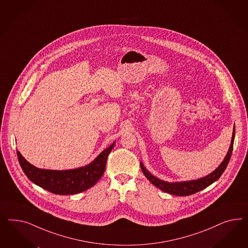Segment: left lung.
<instances>
[{
  "label": "left lung",
  "mask_w": 248,
  "mask_h": 248,
  "mask_svg": "<svg viewBox=\"0 0 248 248\" xmlns=\"http://www.w3.org/2000/svg\"><path fill=\"white\" fill-rule=\"evenodd\" d=\"M234 134H235V128L233 126V135L230 147L227 152V155H225L224 161L219 165L217 168L209 173L208 175L202 177L197 180L185 181V182H174V183H169L165 181L161 180L152 173H149L146 168L143 166V163H140L141 169L143 171V174L145 177L150 181L151 183L155 186L156 187L161 189L165 193L171 194V195H179V196H186V195H193L204 188L209 186L214 182L218 180L219 177L225 172V168L229 163V160L231 158V155L233 152V140H234Z\"/></svg>",
  "instance_id": "left-lung-1"
}]
</instances>
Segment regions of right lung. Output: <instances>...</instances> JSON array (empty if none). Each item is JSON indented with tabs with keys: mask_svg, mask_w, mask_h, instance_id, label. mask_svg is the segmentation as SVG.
<instances>
[{
	"mask_svg": "<svg viewBox=\"0 0 248 248\" xmlns=\"http://www.w3.org/2000/svg\"><path fill=\"white\" fill-rule=\"evenodd\" d=\"M114 143L103 151L89 165L71 170L41 169L27 162L19 151L17 156L26 176L40 187L56 195H75L93 186L102 177Z\"/></svg>",
	"mask_w": 248,
	"mask_h": 248,
	"instance_id": "1",
	"label": "right lung"
}]
</instances>
